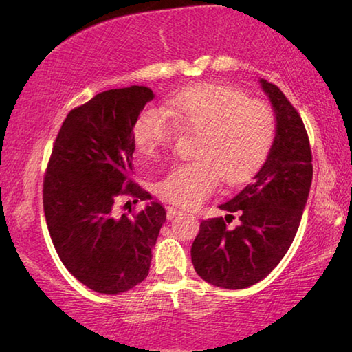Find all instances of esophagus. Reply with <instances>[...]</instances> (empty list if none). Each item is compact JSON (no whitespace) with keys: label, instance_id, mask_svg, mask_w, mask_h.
Wrapping results in <instances>:
<instances>
[{"label":"esophagus","instance_id":"esophagus-1","mask_svg":"<svg viewBox=\"0 0 352 352\" xmlns=\"http://www.w3.org/2000/svg\"><path fill=\"white\" fill-rule=\"evenodd\" d=\"M178 214H182V210H178V208H168V219H174Z\"/></svg>","mask_w":352,"mask_h":352}]
</instances>
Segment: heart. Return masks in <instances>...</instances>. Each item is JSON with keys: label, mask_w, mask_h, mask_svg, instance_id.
Listing matches in <instances>:
<instances>
[{"label": "heart", "mask_w": 352, "mask_h": 352, "mask_svg": "<svg viewBox=\"0 0 352 352\" xmlns=\"http://www.w3.org/2000/svg\"><path fill=\"white\" fill-rule=\"evenodd\" d=\"M177 126L199 135L190 163L177 164L157 183V192L172 204L199 206L220 177L236 184L264 163L275 140V115L269 105L248 99L243 91L226 85L188 88L166 104ZM174 126L163 110L147 107L133 127L136 148L155 157L169 144Z\"/></svg>", "instance_id": "1"}]
</instances>
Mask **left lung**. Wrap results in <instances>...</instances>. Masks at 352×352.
I'll use <instances>...</instances> for the list:
<instances>
[{
    "mask_svg": "<svg viewBox=\"0 0 352 352\" xmlns=\"http://www.w3.org/2000/svg\"><path fill=\"white\" fill-rule=\"evenodd\" d=\"M275 111V140L245 188L219 205L226 211L200 223L190 248L197 275L216 287L245 289L279 264L295 239L312 183V153L300 115L276 85L259 79ZM236 229L226 226L232 212ZM227 221L225 223L224 220Z\"/></svg>",
    "mask_w": 352,
    "mask_h": 352,
    "instance_id": "obj_1",
    "label": "left lung"
}]
</instances>
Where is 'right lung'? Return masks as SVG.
I'll use <instances>...</instances> for the list:
<instances>
[{"instance_id":"obj_1","label":"right lung","mask_w":352,"mask_h":352,"mask_svg":"<svg viewBox=\"0 0 352 352\" xmlns=\"http://www.w3.org/2000/svg\"><path fill=\"white\" fill-rule=\"evenodd\" d=\"M153 98L151 88L132 85L71 110L46 169L43 208L52 243L71 275L99 294H121L144 281L166 222L164 206L129 178L135 122ZM122 195L146 206L136 217L119 214Z\"/></svg>"}]
</instances>
